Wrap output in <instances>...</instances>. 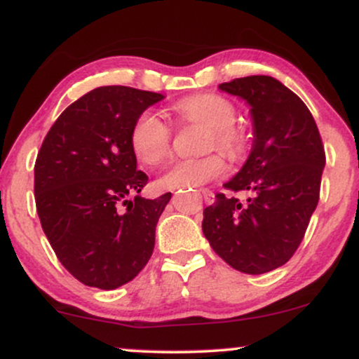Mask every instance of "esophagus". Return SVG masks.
I'll use <instances>...</instances> for the list:
<instances>
[{
  "instance_id": "34e87169",
  "label": "esophagus",
  "mask_w": 359,
  "mask_h": 359,
  "mask_svg": "<svg viewBox=\"0 0 359 359\" xmlns=\"http://www.w3.org/2000/svg\"><path fill=\"white\" fill-rule=\"evenodd\" d=\"M201 192H203V196H204V201H205V203H208V204L214 203V194H212L211 191H209V189H203V191H201Z\"/></svg>"
}]
</instances>
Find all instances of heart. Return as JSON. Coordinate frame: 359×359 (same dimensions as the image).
Listing matches in <instances>:
<instances>
[{
	"label": "heart",
	"mask_w": 359,
	"mask_h": 359,
	"mask_svg": "<svg viewBox=\"0 0 359 359\" xmlns=\"http://www.w3.org/2000/svg\"><path fill=\"white\" fill-rule=\"evenodd\" d=\"M175 114L182 121L201 123L212 133L211 148L236 158L243 154L245 138L234 125L236 111L224 97L216 94H197L185 97L174 106ZM172 130L154 111H145L131 128V150L140 162L155 165L165 158L170 150ZM226 163L219 155H209L199 160H175L163 168L156 185L163 191L196 189L224 175Z\"/></svg>",
	"instance_id": "b5f03b06"
}]
</instances>
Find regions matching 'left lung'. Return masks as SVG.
<instances>
[{
    "instance_id": "1",
    "label": "left lung",
    "mask_w": 359,
    "mask_h": 359,
    "mask_svg": "<svg viewBox=\"0 0 359 359\" xmlns=\"http://www.w3.org/2000/svg\"><path fill=\"white\" fill-rule=\"evenodd\" d=\"M219 89L250 104L253 147L224 187L251 196L241 204L216 194L204 209L203 233L234 270L266 273L292 258L316 211L325 165L323 140L304 101L273 77H240Z\"/></svg>"
}]
</instances>
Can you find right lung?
Returning a JSON list of instances; mask_svg holds the SVG:
<instances>
[{"mask_svg": "<svg viewBox=\"0 0 359 359\" xmlns=\"http://www.w3.org/2000/svg\"><path fill=\"white\" fill-rule=\"evenodd\" d=\"M162 100L126 86L96 88L72 102L43 140L35 162L36 212L59 262L84 285H125L154 253L156 222L172 194L138 196L148 177L137 168L130 137L140 114Z\"/></svg>", "mask_w": 359, "mask_h": 359, "instance_id": "1", "label": "right lung"}]
</instances>
